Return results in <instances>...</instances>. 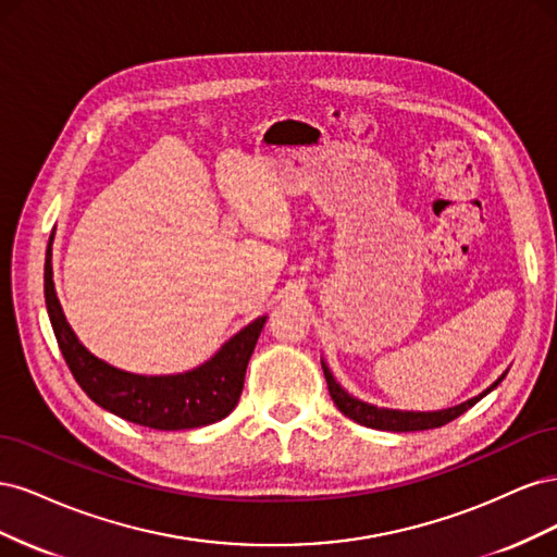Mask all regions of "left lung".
Instances as JSON below:
<instances>
[{
  "label": "left lung",
  "mask_w": 557,
  "mask_h": 557,
  "mask_svg": "<svg viewBox=\"0 0 557 557\" xmlns=\"http://www.w3.org/2000/svg\"><path fill=\"white\" fill-rule=\"evenodd\" d=\"M323 372H325V381L330 387V395L336 404V409H339L344 416H348L350 420H356V423L364 425V428H374V430H387V432H416V430H434V428H442L450 420H455L458 416H462L467 409L474 407L479 399H483L487 393L493 391L502 383V379L507 374H502L487 391H483L479 397L474 399H467L458 407H450L444 411H397V409H379L374 404H367L360 401L352 395H348L344 387L334 381L332 372L327 369V364L323 362Z\"/></svg>",
  "instance_id": "1"
}]
</instances>
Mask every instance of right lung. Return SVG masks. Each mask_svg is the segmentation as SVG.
<instances>
[{"instance_id":"add662e5","label":"right lung","mask_w":557,"mask_h":557,"mask_svg":"<svg viewBox=\"0 0 557 557\" xmlns=\"http://www.w3.org/2000/svg\"><path fill=\"white\" fill-rule=\"evenodd\" d=\"M50 244H53V234H50L46 248L44 267L46 309L62 358L76 383L83 387V393L117 418L150 430H193L218 423L232 413L242 397L246 367L267 323V315L252 320L248 327L234 334L209 362L193 369V372L172 376L129 374L95 358L76 339L55 295Z\"/></svg>"}]
</instances>
